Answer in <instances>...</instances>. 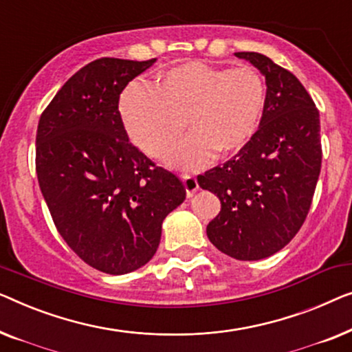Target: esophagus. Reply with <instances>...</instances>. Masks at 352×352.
Returning a JSON list of instances; mask_svg holds the SVG:
<instances>
[{"mask_svg": "<svg viewBox=\"0 0 352 352\" xmlns=\"http://www.w3.org/2000/svg\"><path fill=\"white\" fill-rule=\"evenodd\" d=\"M182 178H183V185H185L186 196L191 197L197 191V188H199V185H197V180L191 175H183Z\"/></svg>", "mask_w": 352, "mask_h": 352, "instance_id": "obj_1", "label": "esophagus"}]
</instances>
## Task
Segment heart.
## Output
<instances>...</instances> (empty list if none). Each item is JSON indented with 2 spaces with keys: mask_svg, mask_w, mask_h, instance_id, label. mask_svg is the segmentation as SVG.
<instances>
[{
  "mask_svg": "<svg viewBox=\"0 0 352 352\" xmlns=\"http://www.w3.org/2000/svg\"><path fill=\"white\" fill-rule=\"evenodd\" d=\"M268 92L252 67L223 68L186 62L166 72L155 87L132 82L120 110L126 132L138 150L161 157L183 127L190 131L167 153V164L197 170L215 157L244 150L263 121Z\"/></svg>",
  "mask_w": 352,
  "mask_h": 352,
  "instance_id": "1",
  "label": "heart"
}]
</instances>
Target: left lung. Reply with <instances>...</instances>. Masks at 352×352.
<instances>
[{"label": "left lung", "instance_id": "obj_1", "mask_svg": "<svg viewBox=\"0 0 352 352\" xmlns=\"http://www.w3.org/2000/svg\"><path fill=\"white\" fill-rule=\"evenodd\" d=\"M258 68L268 103L244 150L197 177L217 195L220 214L207 237L236 260H261L289 244L303 225L320 174L319 111L295 75L258 52H234Z\"/></svg>", "mask_w": 352, "mask_h": 352}]
</instances>
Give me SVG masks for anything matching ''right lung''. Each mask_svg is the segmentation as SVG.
Instances as JSON below:
<instances>
[{"label": "right lung", "instance_id": "1", "mask_svg": "<svg viewBox=\"0 0 352 352\" xmlns=\"http://www.w3.org/2000/svg\"><path fill=\"white\" fill-rule=\"evenodd\" d=\"M155 62L97 58L39 118L36 174L54 223L79 258L107 274L146 265L162 221L186 196L174 174L129 142L118 110L129 81Z\"/></svg>", "mask_w": 352, "mask_h": 352}]
</instances>
